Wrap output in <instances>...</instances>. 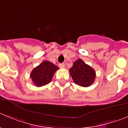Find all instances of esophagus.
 Wrapping results in <instances>:
<instances>
[{"label": "esophagus", "mask_w": 128, "mask_h": 128, "mask_svg": "<svg viewBox=\"0 0 128 128\" xmlns=\"http://www.w3.org/2000/svg\"><path fill=\"white\" fill-rule=\"evenodd\" d=\"M64 66H65V64H64V63H60V64H59V67L61 68H64Z\"/></svg>", "instance_id": "1"}]
</instances>
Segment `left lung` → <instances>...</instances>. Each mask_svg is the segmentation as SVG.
<instances>
[{"instance_id": "obj_1", "label": "left lung", "mask_w": 128, "mask_h": 128, "mask_svg": "<svg viewBox=\"0 0 128 128\" xmlns=\"http://www.w3.org/2000/svg\"><path fill=\"white\" fill-rule=\"evenodd\" d=\"M70 72L74 83L83 87L91 85L96 77L95 70L81 58L73 63L72 67L70 69Z\"/></svg>"}]
</instances>
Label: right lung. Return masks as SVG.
<instances>
[{
  "mask_svg": "<svg viewBox=\"0 0 128 128\" xmlns=\"http://www.w3.org/2000/svg\"><path fill=\"white\" fill-rule=\"evenodd\" d=\"M58 69V67L53 63L45 60L33 69L30 74V78L34 85L42 86L51 82L54 73Z\"/></svg>",
  "mask_w": 128,
  "mask_h": 128,
  "instance_id": "right-lung-1",
  "label": "right lung"
}]
</instances>
